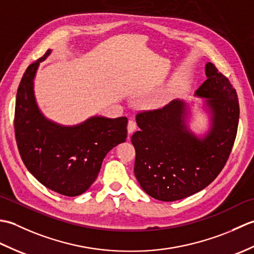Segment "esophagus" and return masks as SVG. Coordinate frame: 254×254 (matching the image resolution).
Wrapping results in <instances>:
<instances>
[{
    "label": "esophagus",
    "instance_id": "34e87169",
    "mask_svg": "<svg viewBox=\"0 0 254 254\" xmlns=\"http://www.w3.org/2000/svg\"><path fill=\"white\" fill-rule=\"evenodd\" d=\"M136 130V123L133 120H130L127 123V132L128 134H132L134 131Z\"/></svg>",
    "mask_w": 254,
    "mask_h": 254
}]
</instances>
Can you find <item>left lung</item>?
Masks as SVG:
<instances>
[{"instance_id": "8db88e82", "label": "left lung", "mask_w": 254, "mask_h": 254, "mask_svg": "<svg viewBox=\"0 0 254 254\" xmlns=\"http://www.w3.org/2000/svg\"><path fill=\"white\" fill-rule=\"evenodd\" d=\"M206 80L194 96L208 119L207 130L191 128L194 101L172 100L158 110L138 113L141 130L131 142L136 152L134 175L148 195L174 202L193 195L215 180L227 161L239 121L235 88L213 63L205 64Z\"/></svg>"}]
</instances>
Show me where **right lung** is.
<instances>
[{
  "instance_id": "add662e5",
  "label": "right lung",
  "mask_w": 254,
  "mask_h": 254,
  "mask_svg": "<svg viewBox=\"0 0 254 254\" xmlns=\"http://www.w3.org/2000/svg\"><path fill=\"white\" fill-rule=\"evenodd\" d=\"M30 64L20 80L15 106V136L20 157L30 174L50 190L77 196L98 176L110 150L126 142L127 119L93 116L75 126H63L46 118L35 96L39 64Z\"/></svg>"
}]
</instances>
